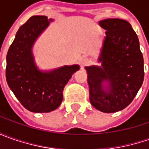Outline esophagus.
Returning a JSON list of instances; mask_svg holds the SVG:
<instances>
[{
    "instance_id": "obj_1",
    "label": "esophagus",
    "mask_w": 149,
    "mask_h": 149,
    "mask_svg": "<svg viewBox=\"0 0 149 149\" xmlns=\"http://www.w3.org/2000/svg\"><path fill=\"white\" fill-rule=\"evenodd\" d=\"M81 64L83 66H87L90 64V60L87 58V57H83L81 60Z\"/></svg>"
}]
</instances>
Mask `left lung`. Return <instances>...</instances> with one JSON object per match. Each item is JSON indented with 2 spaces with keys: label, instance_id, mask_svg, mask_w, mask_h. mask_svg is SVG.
<instances>
[{
  "label": "left lung",
  "instance_id": "1",
  "mask_svg": "<svg viewBox=\"0 0 149 149\" xmlns=\"http://www.w3.org/2000/svg\"><path fill=\"white\" fill-rule=\"evenodd\" d=\"M99 24L106 30L105 38L99 58L102 66L85 67L89 100L98 110L114 113L129 105L142 86L143 57L137 34L127 20L106 19Z\"/></svg>",
  "mask_w": 149,
  "mask_h": 149
}]
</instances>
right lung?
Wrapping results in <instances>:
<instances>
[{"mask_svg": "<svg viewBox=\"0 0 149 149\" xmlns=\"http://www.w3.org/2000/svg\"><path fill=\"white\" fill-rule=\"evenodd\" d=\"M45 15L31 16L17 31L6 55V77L10 89L20 104L34 113L56 109L63 100V90L78 65H65L51 71H40L34 61L32 46L49 26Z\"/></svg>", "mask_w": 149, "mask_h": 149, "instance_id": "add662e5", "label": "right lung"}]
</instances>
